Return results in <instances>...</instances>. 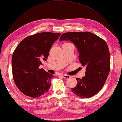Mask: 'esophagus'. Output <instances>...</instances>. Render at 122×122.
Here are the masks:
<instances>
[{"label":"esophagus","instance_id":"1","mask_svg":"<svg viewBox=\"0 0 122 122\" xmlns=\"http://www.w3.org/2000/svg\"><path fill=\"white\" fill-rule=\"evenodd\" d=\"M61 76H62V77L63 78H67V79H68V78H70L71 77V76L69 75H66V74H62Z\"/></svg>","mask_w":122,"mask_h":122}]
</instances>
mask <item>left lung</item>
<instances>
[{"mask_svg": "<svg viewBox=\"0 0 122 122\" xmlns=\"http://www.w3.org/2000/svg\"><path fill=\"white\" fill-rule=\"evenodd\" d=\"M60 40H70L75 45L80 62L86 68V75L76 78L77 85L71 89L72 92L82 98L94 96L104 86L110 71V53L106 42L89 32L66 33Z\"/></svg>", "mask_w": 122, "mask_h": 122, "instance_id": "1", "label": "left lung"}]
</instances>
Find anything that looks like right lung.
<instances>
[{
    "instance_id": "1",
    "label": "right lung",
    "mask_w": 122,
    "mask_h": 122,
    "mask_svg": "<svg viewBox=\"0 0 122 122\" xmlns=\"http://www.w3.org/2000/svg\"><path fill=\"white\" fill-rule=\"evenodd\" d=\"M61 33L42 32L26 37L13 51L12 57V74L16 86L22 94L38 98L51 87L52 74L39 66L47 60L53 44Z\"/></svg>"
}]
</instances>
